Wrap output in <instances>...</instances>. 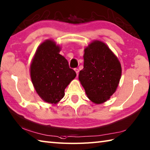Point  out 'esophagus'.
Wrapping results in <instances>:
<instances>
[{"label":"esophagus","instance_id":"esophagus-1","mask_svg":"<svg viewBox=\"0 0 150 150\" xmlns=\"http://www.w3.org/2000/svg\"><path fill=\"white\" fill-rule=\"evenodd\" d=\"M75 71L76 72V73H77V75H78V74H79V70L78 68H75Z\"/></svg>","mask_w":150,"mask_h":150}]
</instances>
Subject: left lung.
Masks as SVG:
<instances>
[{
    "label": "left lung",
    "instance_id": "obj_1",
    "mask_svg": "<svg viewBox=\"0 0 150 150\" xmlns=\"http://www.w3.org/2000/svg\"><path fill=\"white\" fill-rule=\"evenodd\" d=\"M79 79L92 102L102 103L115 92L121 76L119 59L104 42L94 40L84 48Z\"/></svg>",
    "mask_w": 150,
    "mask_h": 150
}]
</instances>
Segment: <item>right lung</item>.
<instances>
[{
	"instance_id": "add662e5",
	"label": "right lung",
	"mask_w": 150,
	"mask_h": 150,
	"mask_svg": "<svg viewBox=\"0 0 150 150\" xmlns=\"http://www.w3.org/2000/svg\"><path fill=\"white\" fill-rule=\"evenodd\" d=\"M60 49L53 40H45L38 47L30 66L37 93L45 102L54 104L63 98L65 89L77 75L59 54Z\"/></svg>"
}]
</instances>
